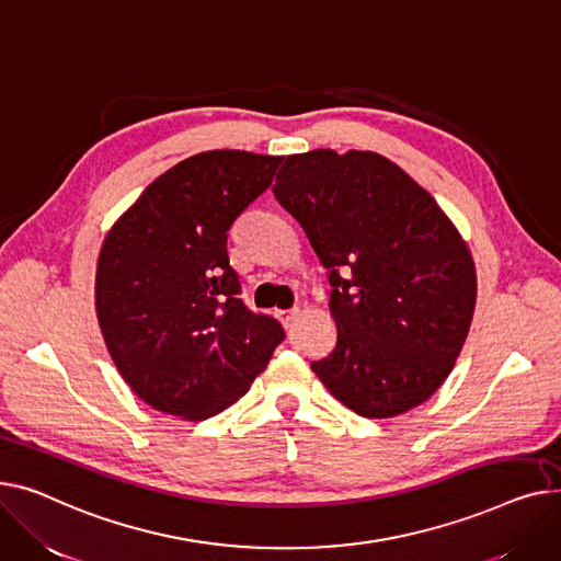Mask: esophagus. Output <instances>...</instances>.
Segmentation results:
<instances>
[{"label": "esophagus", "instance_id": "obj_1", "mask_svg": "<svg viewBox=\"0 0 561 561\" xmlns=\"http://www.w3.org/2000/svg\"><path fill=\"white\" fill-rule=\"evenodd\" d=\"M276 317L283 321V325H289L296 317H299V308H291V310H278Z\"/></svg>", "mask_w": 561, "mask_h": 561}]
</instances>
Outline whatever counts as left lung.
Returning a JSON list of instances; mask_svg holds the SVG:
<instances>
[{"label":"left lung","mask_w":561,"mask_h":561,"mask_svg":"<svg viewBox=\"0 0 561 561\" xmlns=\"http://www.w3.org/2000/svg\"><path fill=\"white\" fill-rule=\"evenodd\" d=\"M328 270L337 344L312 362L333 397L367 419L427 401L455 367L476 308L467 242L437 202L374 151L285 158L274 185Z\"/></svg>","instance_id":"8db88e82"}]
</instances>
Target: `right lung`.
Returning a JSON list of instances; mask_svg holds the SVG:
<instances>
[{"instance_id":"add662e5","label":"right lung","mask_w":561,"mask_h":561,"mask_svg":"<svg viewBox=\"0 0 561 561\" xmlns=\"http://www.w3.org/2000/svg\"><path fill=\"white\" fill-rule=\"evenodd\" d=\"M283 156L217 149L158 176L108 230L94 306L117 371L153 410L204 421L265 371L283 325L240 299L228 228Z\"/></svg>"}]
</instances>
